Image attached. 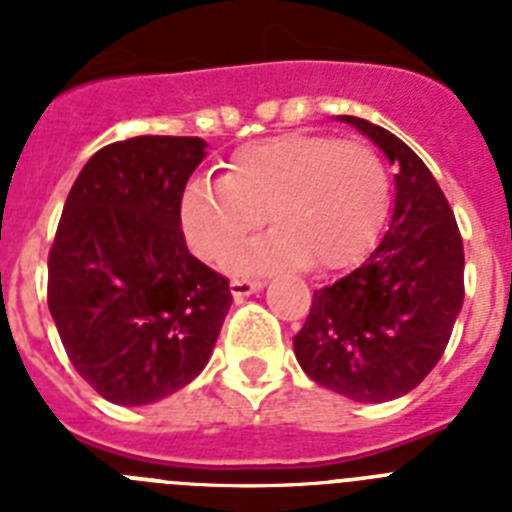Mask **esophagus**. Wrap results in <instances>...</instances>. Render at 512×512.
<instances>
[{"label":"esophagus","instance_id":"1","mask_svg":"<svg viewBox=\"0 0 512 512\" xmlns=\"http://www.w3.org/2000/svg\"><path fill=\"white\" fill-rule=\"evenodd\" d=\"M261 287H264V282H259V279H233L230 282V292H233L235 300H243V297L259 292Z\"/></svg>","mask_w":512,"mask_h":512}]
</instances>
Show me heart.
Returning a JSON list of instances; mask_svg holds the SVG:
<instances>
[{
  "instance_id": "heart-1",
  "label": "heart",
  "mask_w": 512,
  "mask_h": 512,
  "mask_svg": "<svg viewBox=\"0 0 512 512\" xmlns=\"http://www.w3.org/2000/svg\"><path fill=\"white\" fill-rule=\"evenodd\" d=\"M390 194V171L372 146L289 133L243 146L225 176L189 182L179 220L189 248L202 261L220 264L269 215L274 230L225 264L235 277L307 264L333 271L369 251L390 210Z\"/></svg>"
}]
</instances>
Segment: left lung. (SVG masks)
Instances as JSON below:
<instances>
[{
    "instance_id": "1",
    "label": "left lung",
    "mask_w": 512,
    "mask_h": 512,
    "mask_svg": "<svg viewBox=\"0 0 512 512\" xmlns=\"http://www.w3.org/2000/svg\"><path fill=\"white\" fill-rule=\"evenodd\" d=\"M338 120L397 166L395 210L364 264L315 289L295 356L320 387L387 402L415 390L443 356L464 302V246L449 200L418 153L374 122Z\"/></svg>"
}]
</instances>
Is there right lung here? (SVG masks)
Returning a JSON list of instances; mask_svg holds the SVG:
<instances>
[{"mask_svg":"<svg viewBox=\"0 0 512 512\" xmlns=\"http://www.w3.org/2000/svg\"><path fill=\"white\" fill-rule=\"evenodd\" d=\"M202 138L138 135L76 176L48 256V310L84 382L148 405L205 369L230 310L228 279L194 259L179 220Z\"/></svg>","mask_w":512,"mask_h":512,"instance_id":"obj_1","label":"right lung"}]
</instances>
